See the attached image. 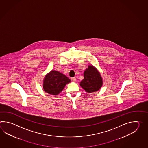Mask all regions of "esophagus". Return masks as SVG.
<instances>
[{
    "label": "esophagus",
    "instance_id": "esophagus-1",
    "mask_svg": "<svg viewBox=\"0 0 148 148\" xmlns=\"http://www.w3.org/2000/svg\"><path fill=\"white\" fill-rule=\"evenodd\" d=\"M71 80L73 82H75V81H76V78H75V77L71 78Z\"/></svg>",
    "mask_w": 148,
    "mask_h": 148
}]
</instances>
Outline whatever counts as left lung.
<instances>
[{
	"mask_svg": "<svg viewBox=\"0 0 148 148\" xmlns=\"http://www.w3.org/2000/svg\"><path fill=\"white\" fill-rule=\"evenodd\" d=\"M103 79L100 73L92 65L88 66L84 73V79L80 85L88 93L99 90L103 85Z\"/></svg>",
	"mask_w": 148,
	"mask_h": 148,
	"instance_id": "left-lung-1",
	"label": "left lung"
}]
</instances>
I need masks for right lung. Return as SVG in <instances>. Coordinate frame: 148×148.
Instances as JSON below:
<instances>
[{"instance_id": "obj_1", "label": "right lung", "mask_w": 148, "mask_h": 148, "mask_svg": "<svg viewBox=\"0 0 148 148\" xmlns=\"http://www.w3.org/2000/svg\"><path fill=\"white\" fill-rule=\"evenodd\" d=\"M70 82L69 79L62 73L52 70L45 76L43 87L47 93L57 95L62 91L66 85Z\"/></svg>"}]
</instances>
